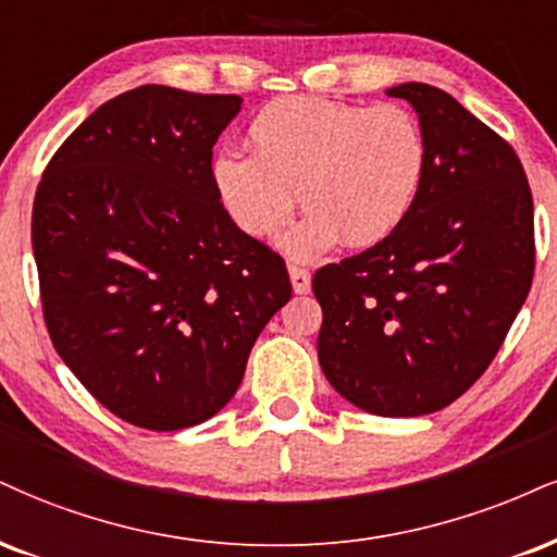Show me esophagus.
Segmentation results:
<instances>
[{
    "label": "esophagus",
    "instance_id": "esophagus-1",
    "mask_svg": "<svg viewBox=\"0 0 557 557\" xmlns=\"http://www.w3.org/2000/svg\"><path fill=\"white\" fill-rule=\"evenodd\" d=\"M287 272H290V285L298 296L311 290V274H308V270H304V267H290Z\"/></svg>",
    "mask_w": 557,
    "mask_h": 557
}]
</instances>
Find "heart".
<instances>
[{
  "label": "heart",
  "instance_id": "1",
  "mask_svg": "<svg viewBox=\"0 0 557 557\" xmlns=\"http://www.w3.org/2000/svg\"><path fill=\"white\" fill-rule=\"evenodd\" d=\"M249 139L253 152L214 156V194L251 238L274 236L300 197L306 218L280 240L300 261L343 238L381 244L410 218L428 176L425 129L401 106L272 100L253 116Z\"/></svg>",
  "mask_w": 557,
  "mask_h": 557
}]
</instances>
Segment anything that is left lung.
Returning <instances> with one entry per match:
<instances>
[{
    "label": "left lung",
    "instance_id": "left-lung-1",
    "mask_svg": "<svg viewBox=\"0 0 557 557\" xmlns=\"http://www.w3.org/2000/svg\"><path fill=\"white\" fill-rule=\"evenodd\" d=\"M428 137L410 218L363 253L313 274L319 366L381 418L444 410L504 345L534 274V207L511 145L425 83L388 87Z\"/></svg>",
    "mask_w": 557,
    "mask_h": 557
}]
</instances>
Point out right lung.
I'll list each match as a JSON object with an SVG mask.
<instances>
[{"mask_svg": "<svg viewBox=\"0 0 557 557\" xmlns=\"http://www.w3.org/2000/svg\"><path fill=\"white\" fill-rule=\"evenodd\" d=\"M244 98L143 85L111 98L46 165L33 257L51 343L106 410L147 431L231 401L285 261L227 218L212 147Z\"/></svg>", "mask_w": 557, "mask_h": 557, "instance_id": "add662e5", "label": "right lung"}]
</instances>
